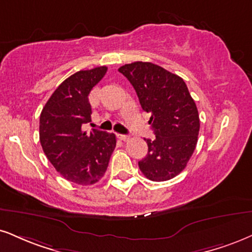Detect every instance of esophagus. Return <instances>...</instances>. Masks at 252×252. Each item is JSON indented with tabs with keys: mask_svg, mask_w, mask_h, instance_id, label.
I'll use <instances>...</instances> for the list:
<instances>
[{
	"mask_svg": "<svg viewBox=\"0 0 252 252\" xmlns=\"http://www.w3.org/2000/svg\"><path fill=\"white\" fill-rule=\"evenodd\" d=\"M118 136H119L120 140H123V141H127L129 139V136L128 135H125V134H119Z\"/></svg>",
	"mask_w": 252,
	"mask_h": 252,
	"instance_id": "34e87169",
	"label": "esophagus"
}]
</instances>
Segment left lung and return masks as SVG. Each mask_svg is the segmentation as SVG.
<instances>
[{
	"instance_id": "1",
	"label": "left lung",
	"mask_w": 252,
	"mask_h": 252,
	"mask_svg": "<svg viewBox=\"0 0 252 252\" xmlns=\"http://www.w3.org/2000/svg\"><path fill=\"white\" fill-rule=\"evenodd\" d=\"M138 94L142 110L151 113L155 138L145 139L148 153L139 168L152 181L175 178L194 153L200 131L196 104L181 77L150 62L119 67Z\"/></svg>"
}]
</instances>
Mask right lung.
Segmentation results:
<instances>
[{
  "label": "right lung",
  "mask_w": 252,
  "mask_h": 252,
  "mask_svg": "<svg viewBox=\"0 0 252 252\" xmlns=\"http://www.w3.org/2000/svg\"><path fill=\"white\" fill-rule=\"evenodd\" d=\"M106 66L73 73L56 89L39 117V141L56 170L77 185L98 182L116 148L113 133L83 132L91 121L89 94L106 73Z\"/></svg>",
  "instance_id": "add662e5"
}]
</instances>
